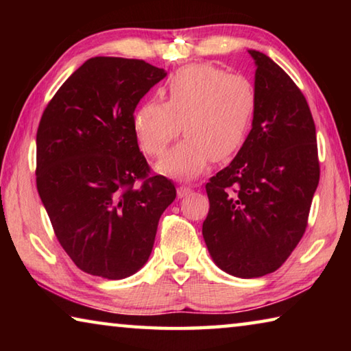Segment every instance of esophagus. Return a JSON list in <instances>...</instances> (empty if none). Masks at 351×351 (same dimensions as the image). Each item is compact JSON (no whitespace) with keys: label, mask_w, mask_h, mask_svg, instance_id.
Segmentation results:
<instances>
[{"label":"esophagus","mask_w":351,"mask_h":351,"mask_svg":"<svg viewBox=\"0 0 351 351\" xmlns=\"http://www.w3.org/2000/svg\"><path fill=\"white\" fill-rule=\"evenodd\" d=\"M190 192H192V189H190L189 186H180V187H178V197H180V198L187 197Z\"/></svg>","instance_id":"esophagus-1"}]
</instances>
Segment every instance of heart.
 I'll list each match as a JSON object with an SVG mask.
<instances>
[{"instance_id": "b5f03b06", "label": "heart", "mask_w": 351, "mask_h": 351, "mask_svg": "<svg viewBox=\"0 0 351 351\" xmlns=\"http://www.w3.org/2000/svg\"><path fill=\"white\" fill-rule=\"evenodd\" d=\"M164 99L145 100L134 110L133 133L144 153L158 158L182 130L186 136L162 158L159 170L184 178L203 173L210 159L232 158L245 144L257 108L247 77L210 63L178 69Z\"/></svg>"}]
</instances>
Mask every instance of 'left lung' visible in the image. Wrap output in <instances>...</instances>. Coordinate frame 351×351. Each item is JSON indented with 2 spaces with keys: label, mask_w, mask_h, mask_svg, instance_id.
<instances>
[{
  "label": "left lung",
  "mask_w": 351,
  "mask_h": 351,
  "mask_svg": "<svg viewBox=\"0 0 351 351\" xmlns=\"http://www.w3.org/2000/svg\"><path fill=\"white\" fill-rule=\"evenodd\" d=\"M252 130L228 167L206 184L203 237L230 276L274 272L305 234L320 167L310 106L293 79L258 51Z\"/></svg>",
  "instance_id": "1"
}]
</instances>
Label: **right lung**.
Returning a JSON list of instances; mask_svg holds the SVG:
<instances>
[{
  "label": "right lung",
  "mask_w": 351,
  "mask_h": 351,
  "mask_svg": "<svg viewBox=\"0 0 351 351\" xmlns=\"http://www.w3.org/2000/svg\"><path fill=\"white\" fill-rule=\"evenodd\" d=\"M167 75L144 60L94 57L58 88L37 130V190L77 268L119 280L145 265L176 189L153 175L133 112Z\"/></svg>",
  "instance_id": "add662e5"
}]
</instances>
